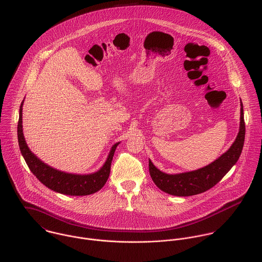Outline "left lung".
<instances>
[{"label":"left lung","mask_w":262,"mask_h":262,"mask_svg":"<svg viewBox=\"0 0 262 262\" xmlns=\"http://www.w3.org/2000/svg\"><path fill=\"white\" fill-rule=\"evenodd\" d=\"M240 128L231 148L208 166L179 174H166L149 160L150 175L158 187L166 193L176 196H190L205 192L214 186L236 164L241 155L245 140V122L241 102Z\"/></svg>","instance_id":"8db88e82"}]
</instances>
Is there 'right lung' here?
<instances>
[{
	"label": "right lung",
	"instance_id": "1",
	"mask_svg": "<svg viewBox=\"0 0 262 262\" xmlns=\"http://www.w3.org/2000/svg\"><path fill=\"white\" fill-rule=\"evenodd\" d=\"M22 105L23 101L19 110L18 143L22 156L36 178L50 189L67 195H89L100 190L109 177L112 158L119 143L112 146L104 165L95 173L80 175L58 171L43 163L29 150L22 129Z\"/></svg>",
	"mask_w": 262,
	"mask_h": 262
}]
</instances>
